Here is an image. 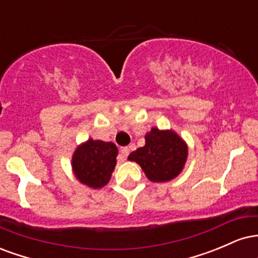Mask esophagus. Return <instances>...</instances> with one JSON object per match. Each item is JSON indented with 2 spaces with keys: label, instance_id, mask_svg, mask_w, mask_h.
Listing matches in <instances>:
<instances>
[{
  "label": "esophagus",
  "instance_id": "esophagus-1",
  "mask_svg": "<svg viewBox=\"0 0 258 258\" xmlns=\"http://www.w3.org/2000/svg\"><path fill=\"white\" fill-rule=\"evenodd\" d=\"M128 154H130V148L128 147H123V148H121V149H120V158L122 160H125Z\"/></svg>",
  "mask_w": 258,
  "mask_h": 258
}]
</instances>
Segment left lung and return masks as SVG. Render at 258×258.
Wrapping results in <instances>:
<instances>
[{
  "label": "left lung",
  "instance_id": "1",
  "mask_svg": "<svg viewBox=\"0 0 258 258\" xmlns=\"http://www.w3.org/2000/svg\"><path fill=\"white\" fill-rule=\"evenodd\" d=\"M188 158V144L173 130L152 127L146 135V144L128 155L137 162L154 183L170 182L178 177Z\"/></svg>",
  "mask_w": 258,
  "mask_h": 258
}]
</instances>
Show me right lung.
I'll return each mask as SVG.
<instances>
[{
	"instance_id": "right-lung-1",
	"label": "right lung",
	"mask_w": 258,
	"mask_h": 258,
	"mask_svg": "<svg viewBox=\"0 0 258 258\" xmlns=\"http://www.w3.org/2000/svg\"><path fill=\"white\" fill-rule=\"evenodd\" d=\"M119 150L112 142L87 139L76 147L72 158L74 176L81 184L100 189L109 183Z\"/></svg>"
}]
</instances>
